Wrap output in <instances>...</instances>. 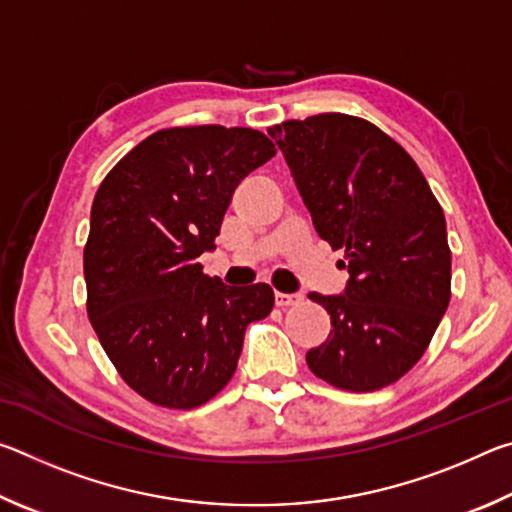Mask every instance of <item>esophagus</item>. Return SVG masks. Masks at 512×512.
<instances>
[{"instance_id":"34e87169","label":"esophagus","mask_w":512,"mask_h":512,"mask_svg":"<svg viewBox=\"0 0 512 512\" xmlns=\"http://www.w3.org/2000/svg\"><path fill=\"white\" fill-rule=\"evenodd\" d=\"M302 300L300 293H280L275 291V305L284 309V307H291V305H298V302Z\"/></svg>"}]
</instances>
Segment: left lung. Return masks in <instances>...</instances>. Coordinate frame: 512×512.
<instances>
[{
  "instance_id": "8db88e82",
  "label": "left lung",
  "mask_w": 512,
  "mask_h": 512,
  "mask_svg": "<svg viewBox=\"0 0 512 512\" xmlns=\"http://www.w3.org/2000/svg\"><path fill=\"white\" fill-rule=\"evenodd\" d=\"M268 135L350 275L341 296L309 293L332 329L307 366L343 391L393 384L427 350L452 296L443 207L411 155L366 119L325 112Z\"/></svg>"
}]
</instances>
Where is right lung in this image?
Masks as SVG:
<instances>
[{
  "instance_id": "add662e5",
  "label": "right lung",
  "mask_w": 512,
  "mask_h": 512,
  "mask_svg": "<svg viewBox=\"0 0 512 512\" xmlns=\"http://www.w3.org/2000/svg\"><path fill=\"white\" fill-rule=\"evenodd\" d=\"M275 155L253 128L185 126L146 137L97 189L83 250L88 316L121 379L167 409H194L235 375L268 284L225 287L214 250L237 185Z\"/></svg>"
}]
</instances>
